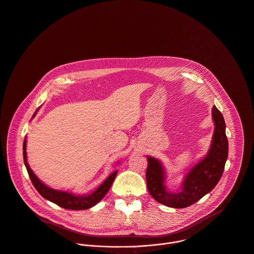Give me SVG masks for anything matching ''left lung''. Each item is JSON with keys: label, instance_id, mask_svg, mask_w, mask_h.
<instances>
[{"label": "left lung", "instance_id": "8db88e82", "mask_svg": "<svg viewBox=\"0 0 254 254\" xmlns=\"http://www.w3.org/2000/svg\"><path fill=\"white\" fill-rule=\"evenodd\" d=\"M215 132L208 155L195 165L185 175L181 190L169 192L165 186V171L159 160L148 157L146 171L147 187L152 197L168 207L186 208L209 193L222 177L228 159L229 143L226 135V123L220 110L213 106Z\"/></svg>", "mask_w": 254, "mask_h": 254}]
</instances>
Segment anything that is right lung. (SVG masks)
<instances>
[{"instance_id": "obj_1", "label": "right lung", "mask_w": 254, "mask_h": 254, "mask_svg": "<svg viewBox=\"0 0 254 254\" xmlns=\"http://www.w3.org/2000/svg\"><path fill=\"white\" fill-rule=\"evenodd\" d=\"M35 114V113H34ZM34 116V115H33ZM26 139L23 141V161L25 168L27 169L29 178L35 187V189L38 191V193L45 199L55 203L56 205L64 208V209H69V210H85L89 209L92 206L96 205L108 192L110 189L115 176L117 174V170L111 173L106 180L91 194L85 195V196H77L72 193H68L65 191H57L52 188H49L48 186L44 185L32 172V170L29 168L27 162H26Z\"/></svg>"}]
</instances>
